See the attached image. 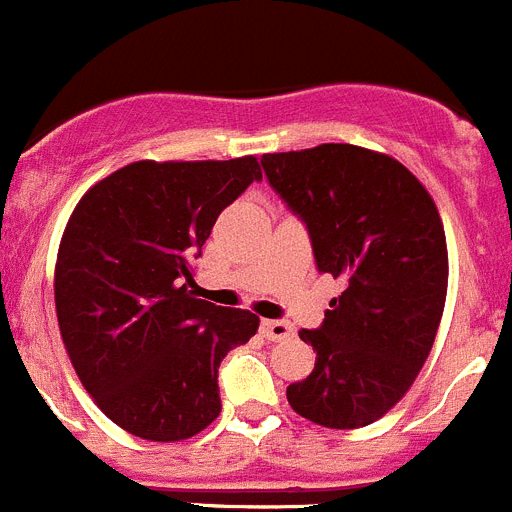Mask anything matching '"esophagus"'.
Instances as JSON below:
<instances>
[{
  "instance_id": "1",
  "label": "esophagus",
  "mask_w": 512,
  "mask_h": 512,
  "mask_svg": "<svg viewBox=\"0 0 512 512\" xmlns=\"http://www.w3.org/2000/svg\"><path fill=\"white\" fill-rule=\"evenodd\" d=\"M261 336L269 341H284V338L295 336V330L284 320H261Z\"/></svg>"
}]
</instances>
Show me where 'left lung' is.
<instances>
[{"label":"left lung","instance_id":"8db88e82","mask_svg":"<svg viewBox=\"0 0 512 512\" xmlns=\"http://www.w3.org/2000/svg\"><path fill=\"white\" fill-rule=\"evenodd\" d=\"M271 189L307 225L318 271L341 279L325 320L300 338L315 369L289 384L297 415L361 428L392 410L431 354L449 253L436 202L400 161L351 143L261 158Z\"/></svg>","mask_w":512,"mask_h":512}]
</instances>
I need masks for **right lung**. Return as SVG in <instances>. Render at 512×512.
<instances>
[{
	"label": "right lung",
	"mask_w": 512,
	"mask_h": 512,
	"mask_svg": "<svg viewBox=\"0 0 512 512\" xmlns=\"http://www.w3.org/2000/svg\"><path fill=\"white\" fill-rule=\"evenodd\" d=\"M261 179L256 156L135 161L94 184L56 259L63 346L112 423L146 441H184L220 415L217 366L259 315L197 300L192 261L217 215Z\"/></svg>",
	"instance_id": "right-lung-1"
}]
</instances>
